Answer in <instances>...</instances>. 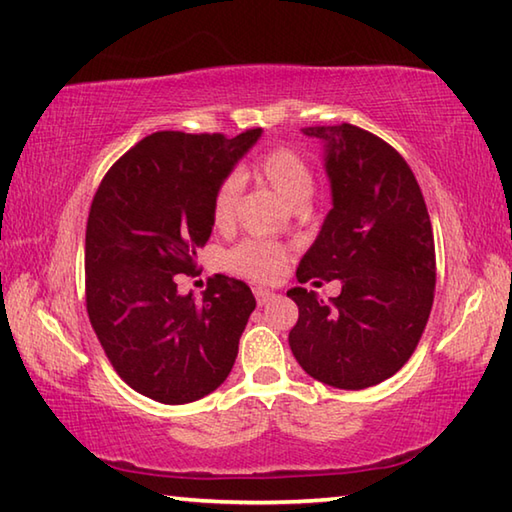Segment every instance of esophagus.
Here are the masks:
<instances>
[{
	"label": "esophagus",
	"mask_w": 512,
	"mask_h": 512,
	"mask_svg": "<svg viewBox=\"0 0 512 512\" xmlns=\"http://www.w3.org/2000/svg\"><path fill=\"white\" fill-rule=\"evenodd\" d=\"M254 294H256V303L260 305V307H263V305H267L269 301H274V298H276V294L274 292H269V289H254Z\"/></svg>",
	"instance_id": "1"
}]
</instances>
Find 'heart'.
I'll return each mask as SVG.
<instances>
[{
  "label": "heart",
  "mask_w": 512,
  "mask_h": 512,
  "mask_svg": "<svg viewBox=\"0 0 512 512\" xmlns=\"http://www.w3.org/2000/svg\"><path fill=\"white\" fill-rule=\"evenodd\" d=\"M256 178L267 182L278 191L289 205L303 207L316 191V176L301 153L292 147H274L263 153L252 167ZM240 196L238 176H227L220 182L211 198V223L220 231H229L236 223V209ZM289 254L281 243L272 240H243L231 247L223 258L227 272L238 274L256 283H274L285 274Z\"/></svg>",
  "instance_id": "b5f03b06"
}]
</instances>
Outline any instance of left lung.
Here are the masks:
<instances>
[{"instance_id":"1","label":"left lung","mask_w":512,"mask_h":512,"mask_svg":"<svg viewBox=\"0 0 512 512\" xmlns=\"http://www.w3.org/2000/svg\"><path fill=\"white\" fill-rule=\"evenodd\" d=\"M303 133L325 142L332 209L296 278L343 287L332 303L289 289V347L316 381L363 390L397 374L426 330L437 283L428 207L408 162L374 133L347 122Z\"/></svg>"}]
</instances>
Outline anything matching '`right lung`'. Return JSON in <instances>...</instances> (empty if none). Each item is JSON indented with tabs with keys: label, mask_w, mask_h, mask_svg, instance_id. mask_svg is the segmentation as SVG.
Instances as JSON below:
<instances>
[{
	"label": "right lung",
	"mask_w": 512,
	"mask_h": 512,
	"mask_svg": "<svg viewBox=\"0 0 512 512\" xmlns=\"http://www.w3.org/2000/svg\"><path fill=\"white\" fill-rule=\"evenodd\" d=\"M260 138L156 131L106 171L86 220V312L120 379L153 401L191 403L234 368L256 298L209 278L202 303L180 296L211 236V198Z\"/></svg>",
	"instance_id": "obj_1"
}]
</instances>
